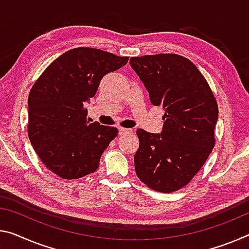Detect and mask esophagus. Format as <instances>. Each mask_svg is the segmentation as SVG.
Segmentation results:
<instances>
[{
    "label": "esophagus",
    "mask_w": 249,
    "mask_h": 249,
    "mask_svg": "<svg viewBox=\"0 0 249 249\" xmlns=\"http://www.w3.org/2000/svg\"><path fill=\"white\" fill-rule=\"evenodd\" d=\"M118 133H120V135H124V134L132 133V129H127V128H124V127H118Z\"/></svg>",
    "instance_id": "1"
}]
</instances>
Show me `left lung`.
<instances>
[{
    "label": "left lung",
    "instance_id": "obj_1",
    "mask_svg": "<svg viewBox=\"0 0 249 249\" xmlns=\"http://www.w3.org/2000/svg\"><path fill=\"white\" fill-rule=\"evenodd\" d=\"M129 64L152 104L165 110L160 134L136 131V175L154 191L176 192L194 178L214 148L216 98L204 75L181 55H144L131 57Z\"/></svg>",
    "mask_w": 249,
    "mask_h": 249
}]
</instances>
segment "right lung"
Listing matches in <instances>:
<instances>
[{
	"mask_svg": "<svg viewBox=\"0 0 249 249\" xmlns=\"http://www.w3.org/2000/svg\"><path fill=\"white\" fill-rule=\"evenodd\" d=\"M127 61L103 50L75 47L51 63L31 89L29 139L42 163L61 178L95 172L117 136L116 127L86 120L85 102L95 95L104 75Z\"/></svg>",
	"mask_w": 249,
	"mask_h": 249,
	"instance_id": "1",
	"label": "right lung"
}]
</instances>
